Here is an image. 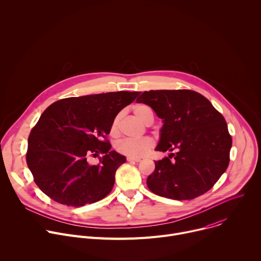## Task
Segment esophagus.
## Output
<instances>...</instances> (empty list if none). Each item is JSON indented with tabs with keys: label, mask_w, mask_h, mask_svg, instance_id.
<instances>
[{
	"label": "esophagus",
	"mask_w": 261,
	"mask_h": 261,
	"mask_svg": "<svg viewBox=\"0 0 261 261\" xmlns=\"http://www.w3.org/2000/svg\"><path fill=\"white\" fill-rule=\"evenodd\" d=\"M128 161H134V162H139L141 159L140 158H132V157H127Z\"/></svg>",
	"instance_id": "obj_1"
}]
</instances>
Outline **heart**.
<instances>
[{
  "mask_svg": "<svg viewBox=\"0 0 261 261\" xmlns=\"http://www.w3.org/2000/svg\"><path fill=\"white\" fill-rule=\"evenodd\" d=\"M133 114L137 120L145 125H150L154 121V113L151 107L145 104H138L134 106ZM120 115L116 116L110 124L109 133L113 137L120 135ZM154 145V140L151 137H141L139 139L125 138L116 144V150L127 157L139 158L145 156Z\"/></svg>",
  "mask_w": 261,
  "mask_h": 261,
  "instance_id": "b5f03b06",
  "label": "heart"
}]
</instances>
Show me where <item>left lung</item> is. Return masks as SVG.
<instances>
[{
    "label": "left lung",
    "mask_w": 261,
    "mask_h": 261,
    "mask_svg": "<svg viewBox=\"0 0 261 261\" xmlns=\"http://www.w3.org/2000/svg\"><path fill=\"white\" fill-rule=\"evenodd\" d=\"M136 102L151 106L163 119L156 150L174 151L155 162L148 189L175 200L193 199L212 189L229 164L232 138L224 117L191 90L143 92Z\"/></svg>",
    "instance_id": "8db88e82"
}]
</instances>
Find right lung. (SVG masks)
<instances>
[{"label":"right lung","instance_id":"right-lung-1","mask_svg":"<svg viewBox=\"0 0 261 261\" xmlns=\"http://www.w3.org/2000/svg\"><path fill=\"white\" fill-rule=\"evenodd\" d=\"M139 92H110L61 99L49 105L31 130L27 164L34 181L53 200L68 206L94 203L114 187L126 158L110 151V124ZM102 153L98 165L89 156Z\"/></svg>","mask_w":261,"mask_h":261}]
</instances>
